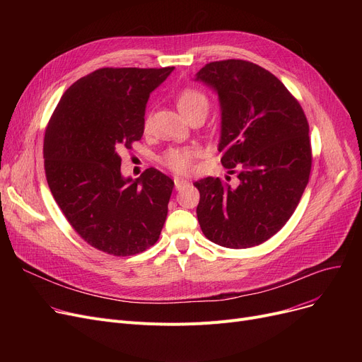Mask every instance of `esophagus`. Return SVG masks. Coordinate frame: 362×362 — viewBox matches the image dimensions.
<instances>
[{
	"label": "esophagus",
	"instance_id": "obj_1",
	"mask_svg": "<svg viewBox=\"0 0 362 362\" xmlns=\"http://www.w3.org/2000/svg\"><path fill=\"white\" fill-rule=\"evenodd\" d=\"M186 183H187V180H185L182 177H175V187L177 189V191H179V189H182Z\"/></svg>",
	"mask_w": 362,
	"mask_h": 362
}]
</instances>
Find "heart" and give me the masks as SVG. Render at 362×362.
Here are the masks:
<instances>
[{
	"label": "heart",
	"mask_w": 362,
	"mask_h": 362,
	"mask_svg": "<svg viewBox=\"0 0 362 362\" xmlns=\"http://www.w3.org/2000/svg\"><path fill=\"white\" fill-rule=\"evenodd\" d=\"M176 104L186 119L189 116H192L194 112L206 114L208 107H210V101H208L206 95L197 88H185L183 90H180L177 95ZM148 123L149 119L146 117L145 126H148ZM199 152L201 149L197 145L170 146L160 156L158 161L168 170L175 171V173L183 175L192 167V163L199 156Z\"/></svg>",
	"instance_id": "1"
}]
</instances>
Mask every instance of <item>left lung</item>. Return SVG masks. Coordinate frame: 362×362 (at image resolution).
Listing matches in <instances>:
<instances>
[{
  "instance_id": "obj_1",
  "label": "left lung",
  "mask_w": 362,
  "mask_h": 362,
  "mask_svg": "<svg viewBox=\"0 0 362 362\" xmlns=\"http://www.w3.org/2000/svg\"><path fill=\"white\" fill-rule=\"evenodd\" d=\"M197 81L221 105V164L238 185L204 177L197 216L206 239L224 248L261 245L286 224L310 180V126L300 104L274 74L245 60L205 64Z\"/></svg>"
}]
</instances>
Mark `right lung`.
Instances as JSON below:
<instances>
[{
	"label": "right lung",
	"mask_w": 362,
	"mask_h": 362,
	"mask_svg": "<svg viewBox=\"0 0 362 362\" xmlns=\"http://www.w3.org/2000/svg\"><path fill=\"white\" fill-rule=\"evenodd\" d=\"M175 67H103L76 81L45 129L44 167L62 213L86 243L114 257L154 245L175 182L149 167L122 176L120 151L144 135L149 93Z\"/></svg>",
	"instance_id": "add662e5"
}]
</instances>
